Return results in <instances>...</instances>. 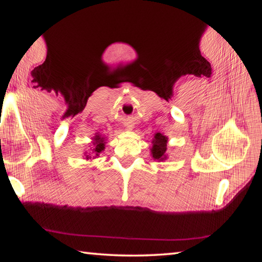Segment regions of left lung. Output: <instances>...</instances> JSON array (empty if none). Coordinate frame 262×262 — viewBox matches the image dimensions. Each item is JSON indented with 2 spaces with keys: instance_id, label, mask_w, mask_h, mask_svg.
Instances as JSON below:
<instances>
[{
  "instance_id": "obj_1",
  "label": "left lung",
  "mask_w": 262,
  "mask_h": 262,
  "mask_svg": "<svg viewBox=\"0 0 262 262\" xmlns=\"http://www.w3.org/2000/svg\"><path fill=\"white\" fill-rule=\"evenodd\" d=\"M152 143H154V147L151 149L152 157L155 159H158V161H163V159H165L167 137L161 134V133H157V134L155 135V140Z\"/></svg>"
}]
</instances>
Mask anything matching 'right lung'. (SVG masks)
<instances>
[{
    "mask_svg": "<svg viewBox=\"0 0 262 262\" xmlns=\"http://www.w3.org/2000/svg\"><path fill=\"white\" fill-rule=\"evenodd\" d=\"M95 145H96V148L94 149V151L96 152L97 156H98V154L101 151V150H104V147H105L104 141H103V139H101L100 136H96L95 137ZM88 158H89V156H88Z\"/></svg>",
    "mask_w": 262,
    "mask_h": 262,
    "instance_id": "obj_1",
    "label": "right lung"
}]
</instances>
